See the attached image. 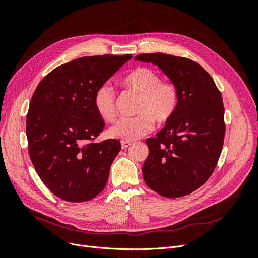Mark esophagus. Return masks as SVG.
I'll return each instance as SVG.
<instances>
[{
    "label": "esophagus",
    "mask_w": 258,
    "mask_h": 258,
    "mask_svg": "<svg viewBox=\"0 0 258 258\" xmlns=\"http://www.w3.org/2000/svg\"><path fill=\"white\" fill-rule=\"evenodd\" d=\"M131 145H132V143L129 142V141H121V148H122V150H126L127 147H129Z\"/></svg>",
    "instance_id": "esophagus-1"
}]
</instances>
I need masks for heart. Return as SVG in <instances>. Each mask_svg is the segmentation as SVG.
Wrapping results in <instances>:
<instances>
[{
	"instance_id": "obj_1",
	"label": "heart",
	"mask_w": 258,
	"mask_h": 258,
	"mask_svg": "<svg viewBox=\"0 0 258 258\" xmlns=\"http://www.w3.org/2000/svg\"><path fill=\"white\" fill-rule=\"evenodd\" d=\"M126 87L140 95L137 116L122 117L108 129V136L123 141H132L145 136L153 129L154 120L166 122L173 115L177 104L176 87L170 82H162L153 69L140 67L122 80ZM115 90L110 84H102L93 97L97 113L103 119L115 118Z\"/></svg>"
}]
</instances>
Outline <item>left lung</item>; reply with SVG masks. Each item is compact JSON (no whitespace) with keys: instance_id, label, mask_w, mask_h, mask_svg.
Instances as JSON below:
<instances>
[{"instance_id":"1","label":"left lung","mask_w":258,"mask_h":258,"mask_svg":"<svg viewBox=\"0 0 258 258\" xmlns=\"http://www.w3.org/2000/svg\"><path fill=\"white\" fill-rule=\"evenodd\" d=\"M157 66L177 90V104L166 126L148 138L142 172L151 189L168 198L191 194L213 173L224 137V105L212 77L196 62L162 52L136 56Z\"/></svg>"}]
</instances>
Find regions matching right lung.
Here are the masks:
<instances>
[{
    "label": "right lung",
    "instance_id": "add662e5",
    "mask_svg": "<svg viewBox=\"0 0 258 258\" xmlns=\"http://www.w3.org/2000/svg\"><path fill=\"white\" fill-rule=\"evenodd\" d=\"M132 58L82 57L56 68L36 87L27 115L29 155L46 187L61 199L84 202L106 185L118 140L90 142L104 129L96 90Z\"/></svg>",
    "mask_w": 258,
    "mask_h": 258
}]
</instances>
